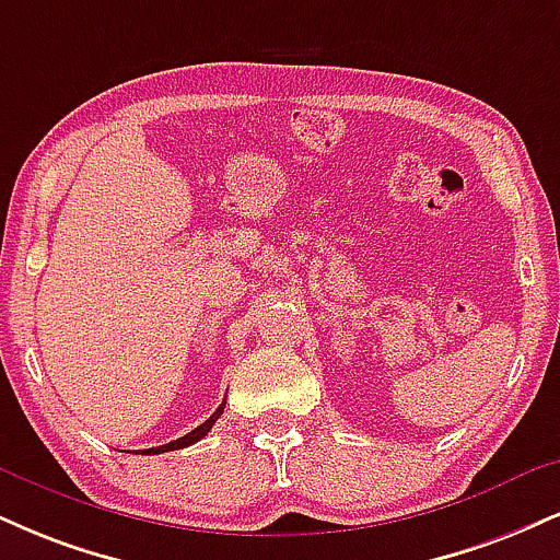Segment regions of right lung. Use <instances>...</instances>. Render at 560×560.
<instances>
[{
  "label": "right lung",
  "mask_w": 560,
  "mask_h": 560,
  "mask_svg": "<svg viewBox=\"0 0 560 560\" xmlns=\"http://www.w3.org/2000/svg\"><path fill=\"white\" fill-rule=\"evenodd\" d=\"M224 404L226 401H221V407L215 409V412L208 417V420L203 422V425H198L195 430H190V433L187 435H182V438H177V441H172V443H164V446H156V448H145V454H164V451H177V448H185V446H192V443H198L200 438H206L208 433H211V428H213V422L219 420L221 415H224Z\"/></svg>",
  "instance_id": "add662e5"
}]
</instances>
